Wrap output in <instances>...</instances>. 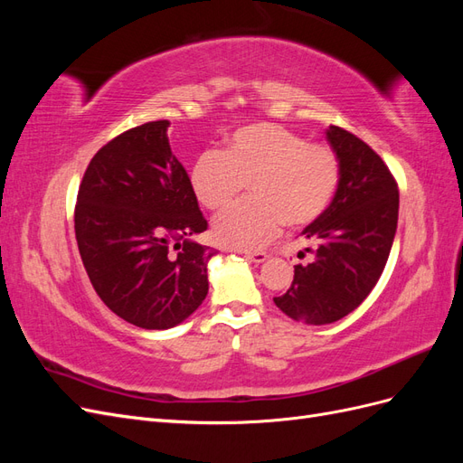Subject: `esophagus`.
<instances>
[{
	"label": "esophagus",
	"mask_w": 463,
	"mask_h": 463,
	"mask_svg": "<svg viewBox=\"0 0 463 463\" xmlns=\"http://www.w3.org/2000/svg\"><path fill=\"white\" fill-rule=\"evenodd\" d=\"M245 259L247 260H250V262H264L266 259H269V253H266V250H245Z\"/></svg>",
	"instance_id": "esophagus-1"
}]
</instances>
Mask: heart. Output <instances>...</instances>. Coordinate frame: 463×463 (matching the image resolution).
Returning a JSON list of instances; mask_svg holds the SVG:
<instances>
[{"mask_svg":"<svg viewBox=\"0 0 463 463\" xmlns=\"http://www.w3.org/2000/svg\"><path fill=\"white\" fill-rule=\"evenodd\" d=\"M338 181L332 146L307 143L270 121L235 129L222 152H203L189 172L194 197L210 210L226 206L249 184L253 199L232 204L213 222L216 241L235 249L264 245L284 222L309 226L328 208Z\"/></svg>","mask_w":463,"mask_h":463,"instance_id":"heart-1","label":"heart"}]
</instances>
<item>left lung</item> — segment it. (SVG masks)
Listing matches in <instances>:
<instances>
[{
	"label": "left lung",
	"instance_id": "8db88e82",
	"mask_svg": "<svg viewBox=\"0 0 463 463\" xmlns=\"http://www.w3.org/2000/svg\"><path fill=\"white\" fill-rule=\"evenodd\" d=\"M326 138L340 160L330 206L301 233L315 243L309 264H298L276 307L305 325H330L355 311L381 278L398 228L400 194L383 158L342 128ZM303 255V253H299Z\"/></svg>",
	"mask_w": 463,
	"mask_h": 463
}]
</instances>
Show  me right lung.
<instances>
[{
    "label": "right lung",
    "instance_id": "obj_1",
    "mask_svg": "<svg viewBox=\"0 0 463 463\" xmlns=\"http://www.w3.org/2000/svg\"><path fill=\"white\" fill-rule=\"evenodd\" d=\"M170 121L111 138L80 181L75 235L90 284L109 311L145 330L177 326L208 293L213 247L185 167L167 141Z\"/></svg>",
    "mask_w": 463,
    "mask_h": 463
}]
</instances>
